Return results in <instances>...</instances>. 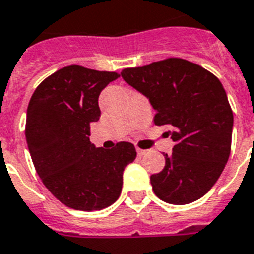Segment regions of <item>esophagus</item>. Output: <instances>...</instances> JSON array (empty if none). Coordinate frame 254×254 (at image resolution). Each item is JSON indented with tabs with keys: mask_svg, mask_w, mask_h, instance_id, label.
I'll list each match as a JSON object with an SVG mask.
<instances>
[{
	"mask_svg": "<svg viewBox=\"0 0 254 254\" xmlns=\"http://www.w3.org/2000/svg\"><path fill=\"white\" fill-rule=\"evenodd\" d=\"M148 150H142V148H137V154L139 156H142V155H145L146 152H147Z\"/></svg>",
	"mask_w": 254,
	"mask_h": 254,
	"instance_id": "1",
	"label": "esophagus"
}]
</instances>
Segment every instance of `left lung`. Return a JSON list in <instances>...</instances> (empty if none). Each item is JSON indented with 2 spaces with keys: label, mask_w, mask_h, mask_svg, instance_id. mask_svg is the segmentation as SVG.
<instances>
[{
  "label": "left lung",
  "mask_w": 254,
  "mask_h": 254,
  "mask_svg": "<svg viewBox=\"0 0 254 254\" xmlns=\"http://www.w3.org/2000/svg\"><path fill=\"white\" fill-rule=\"evenodd\" d=\"M127 84L155 109V125H168L175 146L162 172L151 175L158 198L194 202L213 188L231 152L234 115L220 80L183 59H167L121 71Z\"/></svg>",
  "instance_id": "8db88e82"
}]
</instances>
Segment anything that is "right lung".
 Wrapping results in <instances>:
<instances>
[{"label":"right lung","mask_w":254,"mask_h":254,"mask_svg":"<svg viewBox=\"0 0 254 254\" xmlns=\"http://www.w3.org/2000/svg\"><path fill=\"white\" fill-rule=\"evenodd\" d=\"M115 71L70 65L45 78L27 108L26 141L43 184L61 203L102 210L120 197L123 172L137 156L130 142L111 150L90 142V124L100 117L99 95Z\"/></svg>","instance_id":"1"}]
</instances>
